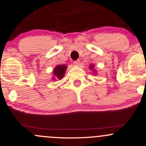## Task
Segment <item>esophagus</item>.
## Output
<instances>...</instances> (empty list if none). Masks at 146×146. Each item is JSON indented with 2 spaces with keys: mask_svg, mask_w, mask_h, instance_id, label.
Listing matches in <instances>:
<instances>
[{
  "mask_svg": "<svg viewBox=\"0 0 146 146\" xmlns=\"http://www.w3.org/2000/svg\"><path fill=\"white\" fill-rule=\"evenodd\" d=\"M74 64L76 66H78L80 64V60H76L74 62Z\"/></svg>",
  "mask_w": 146,
  "mask_h": 146,
  "instance_id": "34e87169",
  "label": "esophagus"
}]
</instances>
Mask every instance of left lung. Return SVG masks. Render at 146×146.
<instances>
[{
	"instance_id": "left-lung-1",
	"label": "left lung",
	"mask_w": 146,
	"mask_h": 146,
	"mask_svg": "<svg viewBox=\"0 0 146 146\" xmlns=\"http://www.w3.org/2000/svg\"><path fill=\"white\" fill-rule=\"evenodd\" d=\"M94 64H90V65L89 68L90 69V70H92V69H94Z\"/></svg>"
}]
</instances>
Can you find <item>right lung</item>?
<instances>
[{
    "instance_id": "add662e5",
    "label": "right lung",
    "mask_w": 146,
    "mask_h": 146,
    "mask_svg": "<svg viewBox=\"0 0 146 146\" xmlns=\"http://www.w3.org/2000/svg\"><path fill=\"white\" fill-rule=\"evenodd\" d=\"M66 68H67V66L64 64L56 66L53 70V74H54V77L53 78V79L55 80L56 78H57V79L61 80L65 74Z\"/></svg>"
}]
</instances>
